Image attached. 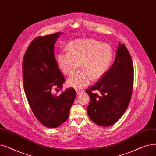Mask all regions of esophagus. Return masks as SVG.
Here are the masks:
<instances>
[{
	"mask_svg": "<svg viewBox=\"0 0 156 156\" xmlns=\"http://www.w3.org/2000/svg\"><path fill=\"white\" fill-rule=\"evenodd\" d=\"M76 92L77 93V94H82L84 91L82 90H76Z\"/></svg>",
	"mask_w": 156,
	"mask_h": 156,
	"instance_id": "esophagus-1",
	"label": "esophagus"
}]
</instances>
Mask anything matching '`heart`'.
<instances>
[{
    "mask_svg": "<svg viewBox=\"0 0 156 156\" xmlns=\"http://www.w3.org/2000/svg\"><path fill=\"white\" fill-rule=\"evenodd\" d=\"M68 52H59L57 63L62 72L71 75L79 67L78 71L67 81L69 87L81 88L101 78L108 70L112 60V50L107 44L92 38L76 39L67 46Z\"/></svg>",
    "mask_w": 156,
    "mask_h": 156,
    "instance_id": "obj_1",
    "label": "heart"
}]
</instances>
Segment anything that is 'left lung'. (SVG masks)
<instances>
[{"instance_id":"1","label":"left lung","mask_w":156,"mask_h":156,"mask_svg":"<svg viewBox=\"0 0 156 156\" xmlns=\"http://www.w3.org/2000/svg\"><path fill=\"white\" fill-rule=\"evenodd\" d=\"M133 66L124 44L119 43L115 60L111 68L87 93L90 103L89 118L97 125L109 126L116 122L126 110L132 94ZM99 90V96L91 92Z\"/></svg>"}]
</instances>
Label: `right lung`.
<instances>
[{
  "mask_svg": "<svg viewBox=\"0 0 156 156\" xmlns=\"http://www.w3.org/2000/svg\"><path fill=\"white\" fill-rule=\"evenodd\" d=\"M63 33L38 37L28 47L23 62L24 92L35 116L46 127L59 126L69 117L76 92L66 89L59 96L52 90L61 89L65 79L55 58L54 45Z\"/></svg>",
  "mask_w": 156,
  "mask_h": 156,
  "instance_id": "add662e5",
  "label": "right lung"
}]
</instances>
